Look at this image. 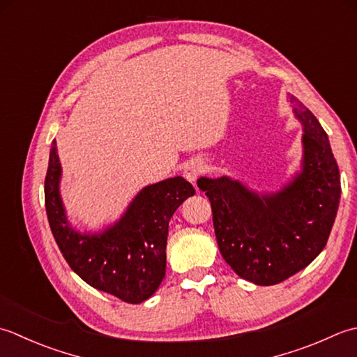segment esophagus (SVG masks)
Wrapping results in <instances>:
<instances>
[{"label":"esophagus","mask_w":357,"mask_h":357,"mask_svg":"<svg viewBox=\"0 0 357 357\" xmlns=\"http://www.w3.org/2000/svg\"><path fill=\"white\" fill-rule=\"evenodd\" d=\"M205 171H206V165H205V162H203L202 158H191L185 165L183 176H185V178L188 181H191V183H195V180H197Z\"/></svg>","instance_id":"obj_1"}]
</instances>
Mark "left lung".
Wrapping results in <instances>:
<instances>
[{"label":"left lung","instance_id":"obj_1","mask_svg":"<svg viewBox=\"0 0 357 357\" xmlns=\"http://www.w3.org/2000/svg\"><path fill=\"white\" fill-rule=\"evenodd\" d=\"M303 126L302 171L278 192L251 191L231 177H200L213 208L217 245L234 273L275 285L308 266L325 248L340 200V176L321 123L289 96Z\"/></svg>","mask_w":357,"mask_h":357}]
</instances>
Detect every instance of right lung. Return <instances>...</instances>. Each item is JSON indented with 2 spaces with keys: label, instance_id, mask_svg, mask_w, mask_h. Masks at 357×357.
Returning a JSON list of instances; mask_svg holds the SVG:
<instances>
[{
  "label": "right lung",
  "instance_id": "add662e5",
  "mask_svg": "<svg viewBox=\"0 0 357 357\" xmlns=\"http://www.w3.org/2000/svg\"><path fill=\"white\" fill-rule=\"evenodd\" d=\"M61 165L52 143L45 180L47 220L69 266L91 287L128 303H142L155 293L166 271V242L176 209L195 194L183 177L143 188L119 222L101 232L70 227L60 195Z\"/></svg>",
  "mask_w": 357,
  "mask_h": 357
}]
</instances>
